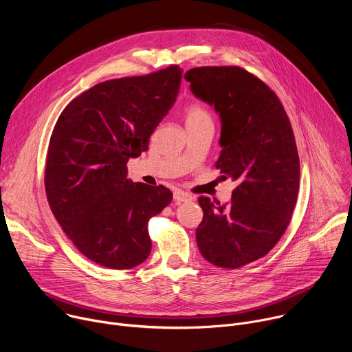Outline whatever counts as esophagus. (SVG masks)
<instances>
[{
  "label": "esophagus",
  "mask_w": 352,
  "mask_h": 352,
  "mask_svg": "<svg viewBox=\"0 0 352 352\" xmlns=\"http://www.w3.org/2000/svg\"><path fill=\"white\" fill-rule=\"evenodd\" d=\"M192 199V196L184 190H175L174 192V200L177 204H182V202H189V200Z\"/></svg>",
  "instance_id": "obj_1"
}]
</instances>
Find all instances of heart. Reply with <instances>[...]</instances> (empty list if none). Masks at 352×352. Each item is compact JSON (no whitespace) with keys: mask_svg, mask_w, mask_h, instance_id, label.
I'll return each instance as SVG.
<instances>
[{"mask_svg":"<svg viewBox=\"0 0 352 352\" xmlns=\"http://www.w3.org/2000/svg\"><path fill=\"white\" fill-rule=\"evenodd\" d=\"M185 118V125L186 124H192V122H199V121H208L209 120V114L208 111L199 104H192L185 110L184 114Z\"/></svg>","mask_w":352,"mask_h":352,"instance_id":"b5f03b06","label":"heart"}]
</instances>
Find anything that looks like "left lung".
<instances>
[{"mask_svg":"<svg viewBox=\"0 0 352 352\" xmlns=\"http://www.w3.org/2000/svg\"><path fill=\"white\" fill-rule=\"evenodd\" d=\"M190 91L220 117L221 179L236 182L231 204L200 197V254L236 269L269 254L289 224L299 188V157L276 93L239 67H200L184 76Z\"/></svg>","mask_w":352,"mask_h":352,"instance_id":"left-lung-1","label":"left lung"}]
</instances>
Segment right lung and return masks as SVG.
<instances>
[{
  "label": "right lung",
  "instance_id": "right-lung-1",
  "mask_svg": "<svg viewBox=\"0 0 352 352\" xmlns=\"http://www.w3.org/2000/svg\"><path fill=\"white\" fill-rule=\"evenodd\" d=\"M182 69L98 83L64 109L50 139L45 193L64 232L94 263L125 270L152 250L150 217L173 199L166 186L132 182L126 163L174 106Z\"/></svg>",
  "mask_w": 352,
  "mask_h": 352
}]
</instances>
